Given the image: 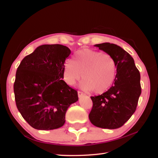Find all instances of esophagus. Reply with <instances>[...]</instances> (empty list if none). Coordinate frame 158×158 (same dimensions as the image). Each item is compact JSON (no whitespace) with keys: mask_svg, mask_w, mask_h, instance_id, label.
<instances>
[{"mask_svg":"<svg viewBox=\"0 0 158 158\" xmlns=\"http://www.w3.org/2000/svg\"><path fill=\"white\" fill-rule=\"evenodd\" d=\"M85 95V94L83 92H81V91H78V96L79 98H81V97H83V96H84Z\"/></svg>","mask_w":158,"mask_h":158,"instance_id":"esophagus-1","label":"esophagus"}]
</instances>
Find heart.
<instances>
[{
	"label": "heart",
	"mask_w": 158,
	"mask_h": 158,
	"mask_svg": "<svg viewBox=\"0 0 158 158\" xmlns=\"http://www.w3.org/2000/svg\"><path fill=\"white\" fill-rule=\"evenodd\" d=\"M116 64L113 57L98 51L83 49L77 52L74 60L64 65V79L73 85L82 78L81 87L86 91L100 94L113 84L116 74Z\"/></svg>",
	"instance_id": "heart-1"
}]
</instances>
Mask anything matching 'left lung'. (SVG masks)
I'll return each mask as SVG.
<instances>
[{
  "label": "left lung",
  "mask_w": 158,
  "mask_h": 158,
  "mask_svg": "<svg viewBox=\"0 0 158 158\" xmlns=\"http://www.w3.org/2000/svg\"><path fill=\"white\" fill-rule=\"evenodd\" d=\"M95 47L113 57L117 72L107 91L90 97L93 108L89 117L96 127L116 129L123 126L137 109L141 93L140 73L133 58L121 47L109 42L95 44Z\"/></svg>",
  "instance_id": "1"
}]
</instances>
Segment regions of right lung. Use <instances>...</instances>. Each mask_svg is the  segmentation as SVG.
Returning a JSON list of instances; mask_svg holds the SVG:
<instances>
[{"instance_id": "right-lung-1", "label": "right lung", "mask_w": 158, "mask_h": 158, "mask_svg": "<svg viewBox=\"0 0 158 158\" xmlns=\"http://www.w3.org/2000/svg\"><path fill=\"white\" fill-rule=\"evenodd\" d=\"M71 53L61 44H43L21 60L14 84L19 111L35 129L62 127L66 111L78 101L76 90L63 81L64 63Z\"/></svg>"}]
</instances>
